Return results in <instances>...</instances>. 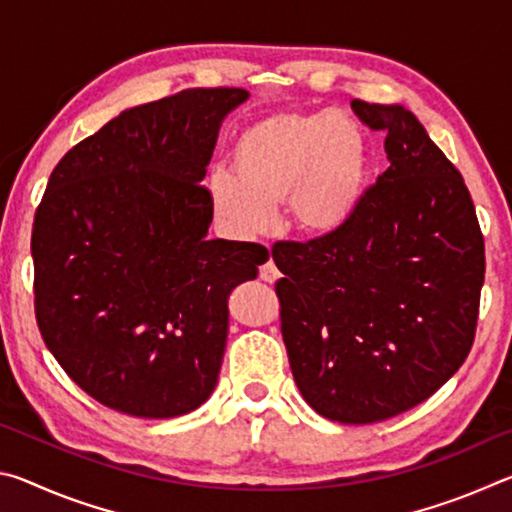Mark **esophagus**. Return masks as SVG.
I'll use <instances>...</instances> for the list:
<instances>
[{"instance_id": "1", "label": "esophagus", "mask_w": 512, "mask_h": 512, "mask_svg": "<svg viewBox=\"0 0 512 512\" xmlns=\"http://www.w3.org/2000/svg\"><path fill=\"white\" fill-rule=\"evenodd\" d=\"M259 277H262L264 282H277V280H280V277H282V273L277 271L275 262H273L271 257H268L266 262H264L262 266H259Z\"/></svg>"}]
</instances>
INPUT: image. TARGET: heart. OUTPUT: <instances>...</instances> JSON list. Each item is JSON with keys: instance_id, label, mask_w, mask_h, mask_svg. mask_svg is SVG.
<instances>
[{"instance_id": "heart-1", "label": "heart", "mask_w": 512, "mask_h": 512, "mask_svg": "<svg viewBox=\"0 0 512 512\" xmlns=\"http://www.w3.org/2000/svg\"><path fill=\"white\" fill-rule=\"evenodd\" d=\"M232 173L207 178V201L225 235L264 237L284 203L302 237L329 239L357 216L370 178V149L357 121L334 112H275L239 133Z\"/></svg>"}]
</instances>
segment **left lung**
Wrapping results in <instances>:
<instances>
[{
	"label": "left lung",
	"instance_id": "left-lung-1",
	"mask_svg": "<svg viewBox=\"0 0 512 512\" xmlns=\"http://www.w3.org/2000/svg\"><path fill=\"white\" fill-rule=\"evenodd\" d=\"M388 169L339 235L273 248L282 339L305 402L370 424L413 409L470 354L485 273L474 203L400 103L354 99Z\"/></svg>",
	"mask_w": 512,
	"mask_h": 512
}]
</instances>
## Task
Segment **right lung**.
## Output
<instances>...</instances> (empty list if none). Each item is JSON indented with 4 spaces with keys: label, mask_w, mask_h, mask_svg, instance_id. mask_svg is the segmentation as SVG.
<instances>
[{
    "label": "right lung",
    "mask_w": 512,
    "mask_h": 512,
    "mask_svg": "<svg viewBox=\"0 0 512 512\" xmlns=\"http://www.w3.org/2000/svg\"><path fill=\"white\" fill-rule=\"evenodd\" d=\"M241 88L128 108L65 153L33 221L36 318L63 370L108 409L176 418L219 379L228 298L266 248L207 239L201 185Z\"/></svg>",
    "instance_id": "add662e5"
}]
</instances>
